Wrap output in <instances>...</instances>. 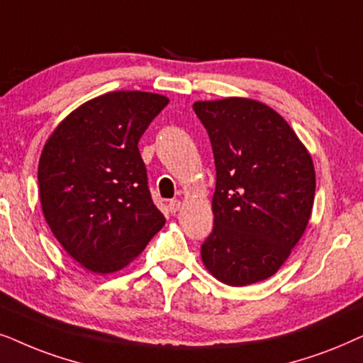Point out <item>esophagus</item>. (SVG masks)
<instances>
[{"instance_id": "obj_1", "label": "esophagus", "mask_w": 363, "mask_h": 363, "mask_svg": "<svg viewBox=\"0 0 363 363\" xmlns=\"http://www.w3.org/2000/svg\"><path fill=\"white\" fill-rule=\"evenodd\" d=\"M169 211L172 212V214H176V212L179 211V207H181V201L179 199H172V201H169Z\"/></svg>"}]
</instances>
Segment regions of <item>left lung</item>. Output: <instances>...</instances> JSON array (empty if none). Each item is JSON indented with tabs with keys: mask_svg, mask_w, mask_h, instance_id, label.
Returning a JSON list of instances; mask_svg holds the SVG:
<instances>
[{
	"mask_svg": "<svg viewBox=\"0 0 363 363\" xmlns=\"http://www.w3.org/2000/svg\"><path fill=\"white\" fill-rule=\"evenodd\" d=\"M209 134L216 162L214 229L202 262L227 286L274 275L311 219L315 171L282 116L252 99L192 106Z\"/></svg>",
	"mask_w": 363,
	"mask_h": 363,
	"instance_id": "obj_1",
	"label": "left lung"
}]
</instances>
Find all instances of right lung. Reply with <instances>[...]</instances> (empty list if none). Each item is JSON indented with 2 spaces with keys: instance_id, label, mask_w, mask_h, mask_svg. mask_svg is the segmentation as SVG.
Masks as SVG:
<instances>
[{
  "instance_id": "obj_1",
  "label": "right lung",
  "mask_w": 363,
  "mask_h": 363,
  "mask_svg": "<svg viewBox=\"0 0 363 363\" xmlns=\"http://www.w3.org/2000/svg\"><path fill=\"white\" fill-rule=\"evenodd\" d=\"M166 96L114 91L79 106L55 129L38 166L50 229L96 274L123 269L162 229L138 143Z\"/></svg>"
}]
</instances>
